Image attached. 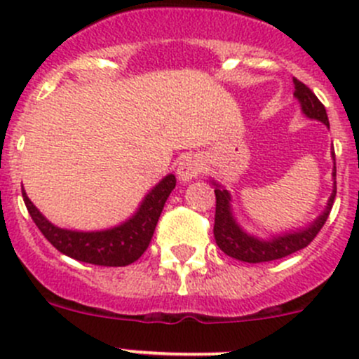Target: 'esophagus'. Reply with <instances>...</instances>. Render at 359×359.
I'll use <instances>...</instances> for the list:
<instances>
[{"mask_svg": "<svg viewBox=\"0 0 359 359\" xmlns=\"http://www.w3.org/2000/svg\"><path fill=\"white\" fill-rule=\"evenodd\" d=\"M201 172V161L196 156H186L177 166V175L182 182H189V180L196 179Z\"/></svg>", "mask_w": 359, "mask_h": 359, "instance_id": "esophagus-1", "label": "esophagus"}]
</instances>
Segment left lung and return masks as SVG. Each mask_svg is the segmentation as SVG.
Returning a JSON list of instances; mask_svg holds the SVG:
<instances>
[{"mask_svg":"<svg viewBox=\"0 0 359 359\" xmlns=\"http://www.w3.org/2000/svg\"><path fill=\"white\" fill-rule=\"evenodd\" d=\"M293 85H295L293 95L299 100L300 109H302L304 114H306L307 118L321 121L323 125H327L328 128H330L327 109H325L323 104L318 100V97L297 78H293ZM332 158L335 159V153H332ZM335 173L337 170L334 166V177ZM213 186H215V224H213V236H215L217 245H219V248L222 250L226 255L250 264L269 262V260L283 259V257H288L292 255V253L299 252V250L306 248L307 245L316 238V234L320 233L321 227L325 226V222H327L337 193V187H334V193H332L330 200H328L327 208H325L323 213L307 227L293 231V233H285L280 234V236H273L271 240H259V238L245 233L240 227V224L236 222V219H234L233 215V210H231L229 191L224 189V187L217 182H213Z\"/></svg>","mask_w":359,"mask_h":359,"instance_id":"8db88e82","label":"left lung"}]
</instances>
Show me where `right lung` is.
<instances>
[{
  "label": "right lung",
  "instance_id": "add662e5",
  "mask_svg": "<svg viewBox=\"0 0 359 359\" xmlns=\"http://www.w3.org/2000/svg\"><path fill=\"white\" fill-rule=\"evenodd\" d=\"M175 175H172V173L166 175L144 198L135 215H132L126 222L119 224V226L111 227V229L92 231V233L62 229V227L53 226L32 205L25 191H22V198L25 206H27L29 215L34 220L38 229L60 253L79 260V262L121 267L140 259V255L149 247L163 206L175 187Z\"/></svg>",
  "mask_w": 359,
  "mask_h": 359
}]
</instances>
